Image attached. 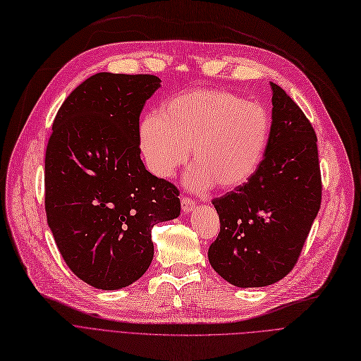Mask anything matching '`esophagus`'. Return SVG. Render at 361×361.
I'll return each instance as SVG.
<instances>
[{
  "label": "esophagus",
  "instance_id": "34e87169",
  "mask_svg": "<svg viewBox=\"0 0 361 361\" xmlns=\"http://www.w3.org/2000/svg\"><path fill=\"white\" fill-rule=\"evenodd\" d=\"M180 205H182V210L185 213H190V212H192L195 209V201L192 198H190V197H182Z\"/></svg>",
  "mask_w": 361,
  "mask_h": 361
}]
</instances>
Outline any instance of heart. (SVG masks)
Here are the masks:
<instances>
[{"label": "heart", "instance_id": "heart-1", "mask_svg": "<svg viewBox=\"0 0 361 361\" xmlns=\"http://www.w3.org/2000/svg\"><path fill=\"white\" fill-rule=\"evenodd\" d=\"M270 128V113L260 102L229 91L195 90L169 99L160 116L142 120L140 148L154 175L170 178L192 147L195 164L188 183L204 190L216 182L232 190L260 166Z\"/></svg>", "mask_w": 361, "mask_h": 361}]
</instances>
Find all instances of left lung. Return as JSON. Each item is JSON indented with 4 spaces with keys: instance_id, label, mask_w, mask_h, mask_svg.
Wrapping results in <instances>:
<instances>
[{
    "instance_id": "obj_1",
    "label": "left lung",
    "mask_w": 361,
    "mask_h": 361,
    "mask_svg": "<svg viewBox=\"0 0 361 361\" xmlns=\"http://www.w3.org/2000/svg\"><path fill=\"white\" fill-rule=\"evenodd\" d=\"M270 85L271 128L260 166L212 201L220 232L209 260L239 288L271 285L294 269L322 202L316 132L293 98Z\"/></svg>"
}]
</instances>
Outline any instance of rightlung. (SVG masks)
Instances as JSON below:
<instances>
[{
  "mask_svg": "<svg viewBox=\"0 0 361 361\" xmlns=\"http://www.w3.org/2000/svg\"><path fill=\"white\" fill-rule=\"evenodd\" d=\"M154 75L97 73L68 95L45 152V212L66 264L114 290L152 262L151 229L180 214L178 188L141 160L140 116L160 88Z\"/></svg>",
  "mask_w": 361,
  "mask_h": 361,
  "instance_id": "add662e5",
  "label": "right lung"
}]
</instances>
